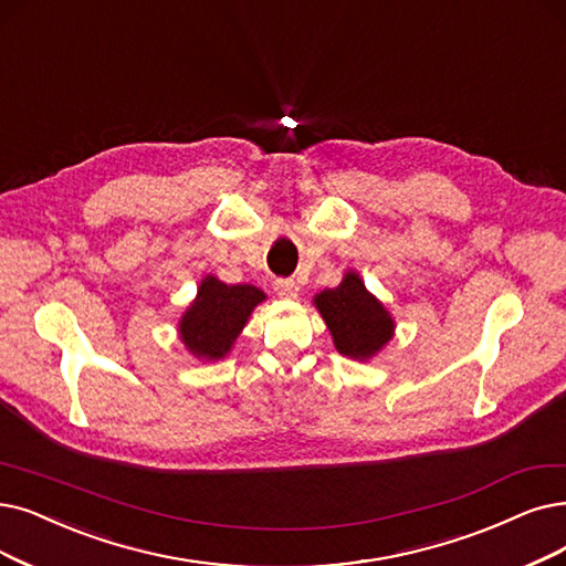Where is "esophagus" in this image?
<instances>
[{
  "mask_svg": "<svg viewBox=\"0 0 566 566\" xmlns=\"http://www.w3.org/2000/svg\"><path fill=\"white\" fill-rule=\"evenodd\" d=\"M274 290H276V295L283 300H297V295H300V285L292 279L274 281Z\"/></svg>",
  "mask_w": 566,
  "mask_h": 566,
  "instance_id": "esophagus-1",
  "label": "esophagus"
}]
</instances>
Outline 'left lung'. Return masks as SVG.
I'll return each mask as SVG.
<instances>
[{
	"instance_id": "left-lung-1",
	"label": "left lung",
	"mask_w": 566,
	"mask_h": 566,
	"mask_svg": "<svg viewBox=\"0 0 566 566\" xmlns=\"http://www.w3.org/2000/svg\"><path fill=\"white\" fill-rule=\"evenodd\" d=\"M315 308L329 327L336 350L353 359H369L395 334V321L355 271H348L344 281L332 290H323L313 297Z\"/></svg>"
}]
</instances>
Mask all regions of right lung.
Masks as SVG:
<instances>
[{
  "instance_id": "right-lung-1",
  "label": "right lung",
  "mask_w": 566,
  "mask_h": 566,
  "mask_svg": "<svg viewBox=\"0 0 566 566\" xmlns=\"http://www.w3.org/2000/svg\"><path fill=\"white\" fill-rule=\"evenodd\" d=\"M264 300L255 285H228L207 276L178 323L180 342L195 357L220 359L232 350L253 308Z\"/></svg>"
}]
</instances>
